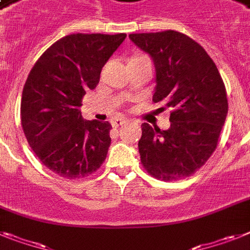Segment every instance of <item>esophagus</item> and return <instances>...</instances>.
I'll list each match as a JSON object with an SVG mask.
<instances>
[{
  "label": "esophagus",
  "instance_id": "obj_1",
  "mask_svg": "<svg viewBox=\"0 0 250 250\" xmlns=\"http://www.w3.org/2000/svg\"><path fill=\"white\" fill-rule=\"evenodd\" d=\"M125 123H127V119L125 118H117V119H113L112 121L113 127H119V125H125Z\"/></svg>",
  "mask_w": 250,
  "mask_h": 250
}]
</instances>
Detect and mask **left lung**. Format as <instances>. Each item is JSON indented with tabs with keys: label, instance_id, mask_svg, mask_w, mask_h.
<instances>
[{
	"label": "left lung",
	"instance_id": "8db88e82",
	"mask_svg": "<svg viewBox=\"0 0 250 250\" xmlns=\"http://www.w3.org/2000/svg\"><path fill=\"white\" fill-rule=\"evenodd\" d=\"M129 39L154 61L152 100L171 108L167 131L142 123V165L161 180L189 177L215 151L228 115L219 70L200 44L178 31L129 34Z\"/></svg>",
	"mask_w": 250,
	"mask_h": 250
}]
</instances>
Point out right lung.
<instances>
[{
	"label": "right lung",
	"instance_id": "right-lung-1",
	"mask_svg": "<svg viewBox=\"0 0 250 250\" xmlns=\"http://www.w3.org/2000/svg\"><path fill=\"white\" fill-rule=\"evenodd\" d=\"M125 37L67 35L52 44L29 73L21 96L22 129L42 164L60 177H87L105 160L112 125L85 121L79 108Z\"/></svg>",
	"mask_w": 250,
	"mask_h": 250
}]
</instances>
